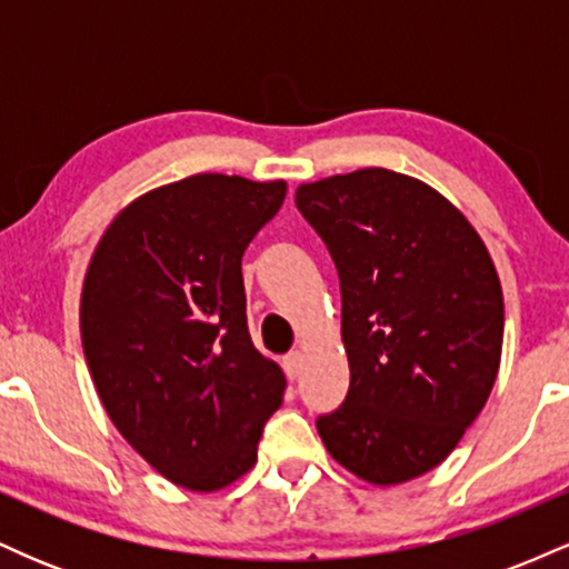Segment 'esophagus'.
Here are the masks:
<instances>
[{
  "label": "esophagus",
  "instance_id": "34e87169",
  "mask_svg": "<svg viewBox=\"0 0 569 569\" xmlns=\"http://www.w3.org/2000/svg\"><path fill=\"white\" fill-rule=\"evenodd\" d=\"M302 367H305L302 350H291L289 356L283 358V369H286V375L291 377V380H297V377L302 375Z\"/></svg>",
  "mask_w": 569,
  "mask_h": 569
}]
</instances>
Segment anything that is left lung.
<instances>
[{
	"instance_id": "obj_1",
	"label": "left lung",
	"mask_w": 569,
	"mask_h": 569,
	"mask_svg": "<svg viewBox=\"0 0 569 569\" xmlns=\"http://www.w3.org/2000/svg\"><path fill=\"white\" fill-rule=\"evenodd\" d=\"M342 289L350 390L318 433L377 487L428 473L485 409L500 369L502 289L485 240L426 181L388 168L297 187Z\"/></svg>"
}]
</instances>
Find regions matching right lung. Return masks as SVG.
<instances>
[{
  "label": "right lung",
  "instance_id": "1",
  "mask_svg": "<svg viewBox=\"0 0 569 569\" xmlns=\"http://www.w3.org/2000/svg\"><path fill=\"white\" fill-rule=\"evenodd\" d=\"M286 181L198 173L149 189L98 240L80 299L90 377L160 476L217 492L257 462L286 377L253 348L240 259Z\"/></svg>",
  "mask_w": 569,
  "mask_h": 569
}]
</instances>
